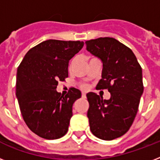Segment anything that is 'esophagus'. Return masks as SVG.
I'll list each match as a JSON object with an SVG mask.
<instances>
[{"mask_svg":"<svg viewBox=\"0 0 160 160\" xmlns=\"http://www.w3.org/2000/svg\"><path fill=\"white\" fill-rule=\"evenodd\" d=\"M85 97H86V95H85V92H83L82 93V98H85Z\"/></svg>","mask_w":160,"mask_h":160,"instance_id":"1","label":"esophagus"}]
</instances>
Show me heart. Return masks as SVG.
<instances>
[{
    "instance_id": "heart-1",
    "label": "heart",
    "mask_w": 160,
    "mask_h": 160,
    "mask_svg": "<svg viewBox=\"0 0 160 160\" xmlns=\"http://www.w3.org/2000/svg\"><path fill=\"white\" fill-rule=\"evenodd\" d=\"M82 87H83V89H85V90H86V89H87V85H82Z\"/></svg>"
}]
</instances>
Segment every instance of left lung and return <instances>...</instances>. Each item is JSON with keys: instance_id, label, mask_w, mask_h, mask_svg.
Here are the masks:
<instances>
[{"instance_id": "obj_1", "label": "left lung", "mask_w": 160, "mask_h": 160, "mask_svg": "<svg viewBox=\"0 0 160 160\" xmlns=\"http://www.w3.org/2000/svg\"><path fill=\"white\" fill-rule=\"evenodd\" d=\"M86 50L103 64L101 79L96 88L107 89L109 100L88 93L90 130L95 136L112 140L124 135L136 116L143 92L142 68L133 51L112 37L85 42Z\"/></svg>"}]
</instances>
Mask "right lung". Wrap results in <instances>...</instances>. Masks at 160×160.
I'll return each mask as SVG.
<instances>
[{
    "label": "right lung",
    "instance_id": "add662e5",
    "mask_svg": "<svg viewBox=\"0 0 160 160\" xmlns=\"http://www.w3.org/2000/svg\"><path fill=\"white\" fill-rule=\"evenodd\" d=\"M83 46L79 41H45L26 54L17 69L16 95L24 121L43 139H56L67 133L73 104L81 92L70 88L63 96L56 87L68 77L69 61Z\"/></svg>",
    "mask_w": 160,
    "mask_h": 160
}]
</instances>
